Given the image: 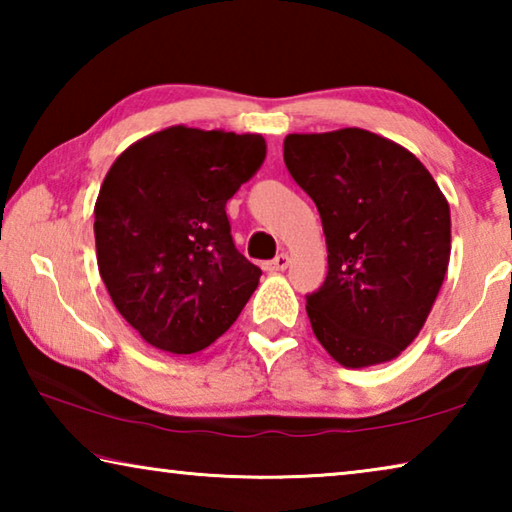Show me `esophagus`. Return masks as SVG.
<instances>
[{
  "mask_svg": "<svg viewBox=\"0 0 512 512\" xmlns=\"http://www.w3.org/2000/svg\"><path fill=\"white\" fill-rule=\"evenodd\" d=\"M289 266V255L287 253H280L277 257H273L271 262L264 264V271L268 273H277V271H284V268Z\"/></svg>",
  "mask_w": 512,
  "mask_h": 512,
  "instance_id": "34e87169",
  "label": "esophagus"
}]
</instances>
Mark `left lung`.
I'll return each instance as SVG.
<instances>
[{
    "label": "left lung",
    "mask_w": 512,
    "mask_h": 512,
    "mask_svg": "<svg viewBox=\"0 0 512 512\" xmlns=\"http://www.w3.org/2000/svg\"><path fill=\"white\" fill-rule=\"evenodd\" d=\"M284 164L327 241V277L307 296L316 339L345 368L395 359L443 287L447 198L413 153L363 128L287 135Z\"/></svg>",
    "instance_id": "left-lung-1"
}]
</instances>
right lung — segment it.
<instances>
[{
  "instance_id": "right-lung-1",
  "label": "right lung",
  "mask_w": 512,
  "mask_h": 512,
  "mask_svg": "<svg viewBox=\"0 0 512 512\" xmlns=\"http://www.w3.org/2000/svg\"><path fill=\"white\" fill-rule=\"evenodd\" d=\"M262 135L171 126L119 155L94 205L101 280L153 348L194 354L228 332L262 271L225 203L262 167Z\"/></svg>"
}]
</instances>
